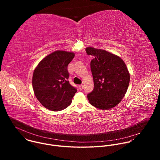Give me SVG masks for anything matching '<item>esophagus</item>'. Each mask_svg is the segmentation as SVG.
Returning a JSON list of instances; mask_svg holds the SVG:
<instances>
[{"label":"esophagus","instance_id":"34e87169","mask_svg":"<svg viewBox=\"0 0 160 160\" xmlns=\"http://www.w3.org/2000/svg\"><path fill=\"white\" fill-rule=\"evenodd\" d=\"M78 88H79V89H80V90H83V85H80L78 86Z\"/></svg>","mask_w":160,"mask_h":160}]
</instances>
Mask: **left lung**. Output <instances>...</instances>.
<instances>
[{"instance_id":"8db88e82","label":"left lung","mask_w":160,"mask_h":160,"mask_svg":"<svg viewBox=\"0 0 160 160\" xmlns=\"http://www.w3.org/2000/svg\"><path fill=\"white\" fill-rule=\"evenodd\" d=\"M85 51L94 58L90 62L94 87L87 94L90 104L104 110L116 106L125 96L130 82L125 63L105 50L88 47Z\"/></svg>"}]
</instances>
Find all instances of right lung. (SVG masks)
Here are the masks:
<instances>
[{
	"label": "right lung",
	"instance_id": "add662e5",
	"mask_svg": "<svg viewBox=\"0 0 160 160\" xmlns=\"http://www.w3.org/2000/svg\"><path fill=\"white\" fill-rule=\"evenodd\" d=\"M73 52L56 51L44 58L33 72L32 85L38 101L47 109L61 111L69 106L77 88L68 81V65Z\"/></svg>",
	"mask_w": 160,
	"mask_h": 160
}]
</instances>
